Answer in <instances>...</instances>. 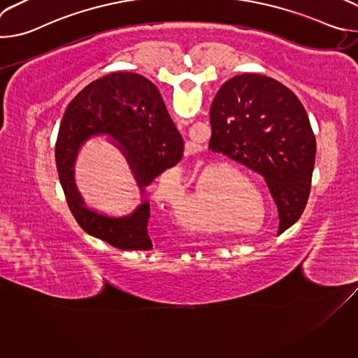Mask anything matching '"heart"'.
Returning <instances> with one entry per match:
<instances>
[{
	"mask_svg": "<svg viewBox=\"0 0 358 358\" xmlns=\"http://www.w3.org/2000/svg\"><path fill=\"white\" fill-rule=\"evenodd\" d=\"M236 173L234 169H215V173ZM214 178L218 181L222 178V174H214ZM261 192L249 178L242 177V188L239 187H227L225 196L221 207V215L231 222H250L257 220L259 213ZM262 203V202H261Z\"/></svg>",
	"mask_w": 358,
	"mask_h": 358,
	"instance_id": "1",
	"label": "heart"
}]
</instances>
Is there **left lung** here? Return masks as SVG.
I'll use <instances>...</instances> for the list:
<instances>
[{
	"label": "left lung",
	"mask_w": 358,
	"mask_h": 358,
	"mask_svg": "<svg viewBox=\"0 0 358 358\" xmlns=\"http://www.w3.org/2000/svg\"><path fill=\"white\" fill-rule=\"evenodd\" d=\"M210 119V148L265 178L282 234L308 203L316 157V137L300 100L272 78L242 73L220 87Z\"/></svg>",
	"instance_id": "8db88e82"
}]
</instances>
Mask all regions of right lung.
Instances as JSON below:
<instances>
[{
  "label": "right lung",
  "mask_w": 358,
  "mask_h": 358,
  "mask_svg": "<svg viewBox=\"0 0 358 358\" xmlns=\"http://www.w3.org/2000/svg\"><path fill=\"white\" fill-rule=\"evenodd\" d=\"M106 136L124 156L140 195L182 157L184 140L173 123L162 93L147 78L115 72L87 85L69 103L61 123L55 159L65 198L80 228L122 250H150V202L127 215L112 217L89 208L75 181L82 145Z\"/></svg>",
  "instance_id": "1"
}]
</instances>
